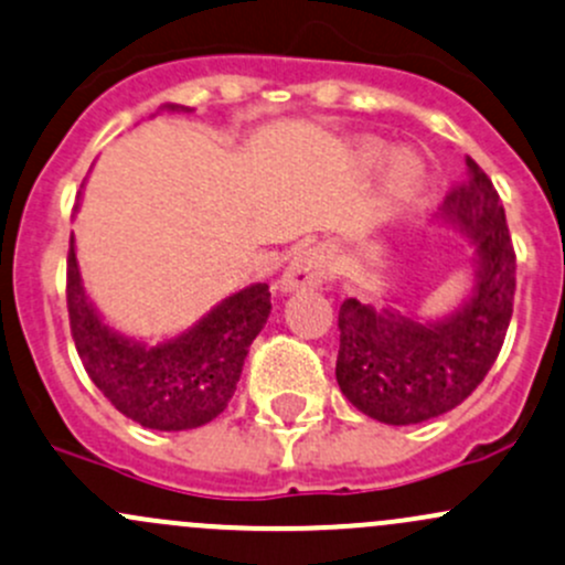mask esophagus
<instances>
[{"label": "esophagus", "instance_id": "esophagus-1", "mask_svg": "<svg viewBox=\"0 0 565 565\" xmlns=\"http://www.w3.org/2000/svg\"><path fill=\"white\" fill-rule=\"evenodd\" d=\"M328 270L330 257L322 246L302 248V252L295 254V257L289 259V265L284 267L278 289H281V295L306 292V289H313L317 284H322L324 278H328Z\"/></svg>", "mask_w": 565, "mask_h": 565}]
</instances>
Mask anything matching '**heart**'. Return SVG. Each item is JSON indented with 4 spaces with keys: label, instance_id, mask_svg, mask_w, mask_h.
<instances>
[{
    "label": "heart",
    "instance_id": "1",
    "mask_svg": "<svg viewBox=\"0 0 565 565\" xmlns=\"http://www.w3.org/2000/svg\"><path fill=\"white\" fill-rule=\"evenodd\" d=\"M349 159H352V164L360 173H371V170L384 164L382 198L390 205L412 203L427 186V162L423 153H417L414 148H397V151H392L384 140L360 138L354 140Z\"/></svg>",
    "mask_w": 565,
    "mask_h": 565
}]
</instances>
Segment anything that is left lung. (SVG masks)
I'll return each instance as SVG.
<instances>
[{"instance_id":"left-lung-1","label":"left lung","mask_w":565,"mask_h":565,"mask_svg":"<svg viewBox=\"0 0 565 565\" xmlns=\"http://www.w3.org/2000/svg\"><path fill=\"white\" fill-rule=\"evenodd\" d=\"M436 218L466 241L471 289L444 317L343 300L335 379L347 401L384 425H417L460 406L482 384L507 338L514 302V248L492 181L466 157V181Z\"/></svg>"}]
</instances>
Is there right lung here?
I'll list each match as a JSON object with an SVG mask.
<instances>
[{
	"label": "right lung",
	"mask_w": 565,
	"mask_h": 565,
	"mask_svg": "<svg viewBox=\"0 0 565 565\" xmlns=\"http://www.w3.org/2000/svg\"><path fill=\"white\" fill-rule=\"evenodd\" d=\"M159 110L192 108L164 103ZM67 308L86 373L124 414L151 430H192L227 408L248 347L270 317L267 284L218 300L192 328L151 343L113 328L83 284L75 237L67 257Z\"/></svg>",
	"instance_id": "obj_1"
}]
</instances>
